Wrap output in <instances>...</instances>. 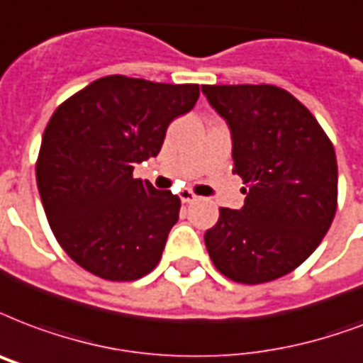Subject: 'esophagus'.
<instances>
[{"instance_id":"obj_1","label":"esophagus","mask_w":363,"mask_h":363,"mask_svg":"<svg viewBox=\"0 0 363 363\" xmlns=\"http://www.w3.org/2000/svg\"><path fill=\"white\" fill-rule=\"evenodd\" d=\"M179 198H181L182 203H192V201H196V194L190 192V190H181Z\"/></svg>"}]
</instances>
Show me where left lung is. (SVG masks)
I'll return each instance as SVG.
<instances>
[{"label": "left lung", "instance_id": "8db88e82", "mask_svg": "<svg viewBox=\"0 0 363 363\" xmlns=\"http://www.w3.org/2000/svg\"><path fill=\"white\" fill-rule=\"evenodd\" d=\"M230 129L234 171L249 184L240 209L220 207L206 247L240 284L286 276L312 255L337 211V157L316 118L274 85H203Z\"/></svg>", "mask_w": 363, "mask_h": 363}]
</instances>
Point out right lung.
I'll return each mask as SVG.
<instances>
[{
	"label": "right lung",
	"mask_w": 363,
	"mask_h": 363,
	"mask_svg": "<svg viewBox=\"0 0 363 363\" xmlns=\"http://www.w3.org/2000/svg\"><path fill=\"white\" fill-rule=\"evenodd\" d=\"M198 96L194 83L108 76L55 110L35 179L52 234L79 267L112 281L156 268L181 200L133 169L160 154L169 123Z\"/></svg>",
	"instance_id": "obj_1"
}]
</instances>
